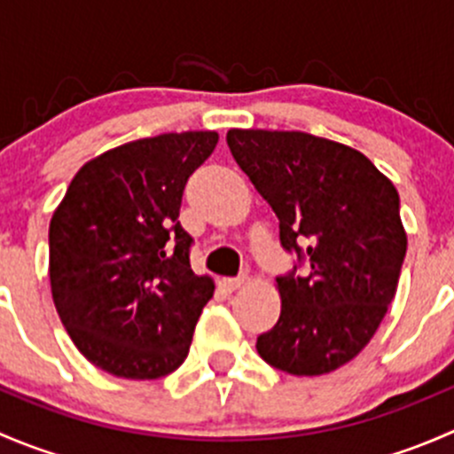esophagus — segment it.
I'll list each match as a JSON object with an SVG mask.
<instances>
[{"instance_id": "obj_1", "label": "esophagus", "mask_w": 454, "mask_h": 454, "mask_svg": "<svg viewBox=\"0 0 454 454\" xmlns=\"http://www.w3.org/2000/svg\"><path fill=\"white\" fill-rule=\"evenodd\" d=\"M244 283H246V277H235V278H222V281H219V286H222L226 292H235V290H239Z\"/></svg>"}]
</instances>
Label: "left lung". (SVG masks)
I'll return each instance as SVG.
<instances>
[{"label": "left lung", "instance_id": "obj_1", "mask_svg": "<svg viewBox=\"0 0 454 454\" xmlns=\"http://www.w3.org/2000/svg\"><path fill=\"white\" fill-rule=\"evenodd\" d=\"M231 153L278 217L299 263L277 277L281 316L256 338L274 369L323 375L354 360L382 323L406 256L400 195L351 146L303 131L231 129ZM301 262L308 275H296Z\"/></svg>", "mask_w": 454, "mask_h": 454}]
</instances>
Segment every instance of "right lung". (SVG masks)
I'll return each mask as SVG.
<instances>
[{
	"label": "right lung",
	"instance_id": "1",
	"mask_svg": "<svg viewBox=\"0 0 454 454\" xmlns=\"http://www.w3.org/2000/svg\"><path fill=\"white\" fill-rule=\"evenodd\" d=\"M215 131L127 142L81 167L50 222V286L81 354L127 380L184 363L215 283L191 270L182 193Z\"/></svg>",
	"mask_w": 454,
	"mask_h": 454
}]
</instances>
